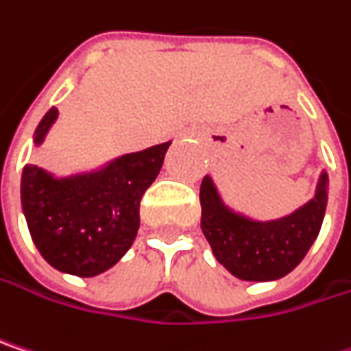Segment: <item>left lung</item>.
Instances as JSON below:
<instances>
[{
	"instance_id": "1",
	"label": "left lung",
	"mask_w": 351,
	"mask_h": 351,
	"mask_svg": "<svg viewBox=\"0 0 351 351\" xmlns=\"http://www.w3.org/2000/svg\"><path fill=\"white\" fill-rule=\"evenodd\" d=\"M326 207V171L311 201L273 221H255L227 207L210 176L201 182L203 235L217 261L243 281H275L295 269L319 235Z\"/></svg>"
}]
</instances>
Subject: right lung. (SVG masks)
<instances>
[{
	"mask_svg": "<svg viewBox=\"0 0 351 351\" xmlns=\"http://www.w3.org/2000/svg\"><path fill=\"white\" fill-rule=\"evenodd\" d=\"M56 118L58 110L49 108L34 132L36 146ZM169 146L154 144L72 176L23 167L21 208L32 241L53 269L94 277L124 257L141 227V199L160 173Z\"/></svg>",
	"mask_w": 351,
	"mask_h": 351,
	"instance_id": "add662e5",
	"label": "right lung"
}]
</instances>
